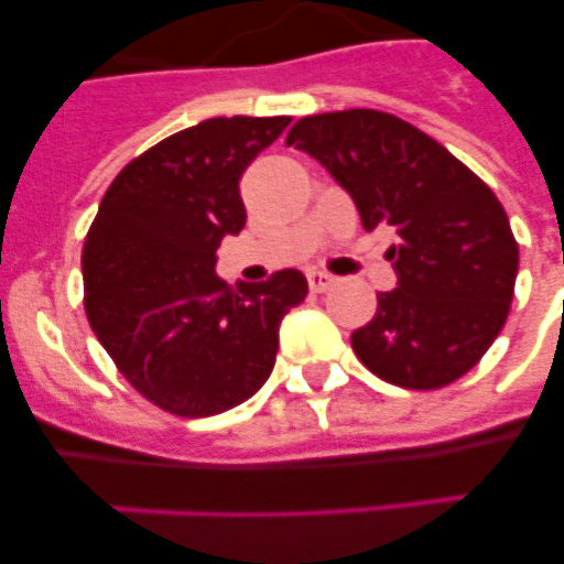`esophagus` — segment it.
<instances>
[{
	"label": "esophagus",
	"instance_id": "1",
	"mask_svg": "<svg viewBox=\"0 0 564 564\" xmlns=\"http://www.w3.org/2000/svg\"><path fill=\"white\" fill-rule=\"evenodd\" d=\"M333 282H336V279H333L330 273H325V271H307V285H311L313 293H325L327 288L333 285Z\"/></svg>",
	"mask_w": 564,
	"mask_h": 564
}]
</instances>
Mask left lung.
<instances>
[{"label":"left lung","mask_w":564,"mask_h":564,"mask_svg":"<svg viewBox=\"0 0 564 564\" xmlns=\"http://www.w3.org/2000/svg\"><path fill=\"white\" fill-rule=\"evenodd\" d=\"M288 147L316 158L356 200L361 226L387 223L398 288L378 296L352 350L403 390H441L500 336L520 248L497 194L446 147L378 109L307 115Z\"/></svg>","instance_id":"1"}]
</instances>
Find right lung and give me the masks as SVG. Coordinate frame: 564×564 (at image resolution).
<instances>
[{"mask_svg":"<svg viewBox=\"0 0 564 564\" xmlns=\"http://www.w3.org/2000/svg\"><path fill=\"white\" fill-rule=\"evenodd\" d=\"M291 123L208 118L118 172L84 239V311L118 372L177 417L248 401L276 361L279 322L307 296L299 271L237 291L214 273L246 226L239 177Z\"/></svg>","mask_w":564,"mask_h":564,"instance_id":"add662e5","label":"right lung"}]
</instances>
